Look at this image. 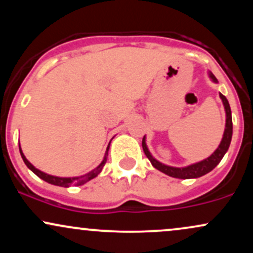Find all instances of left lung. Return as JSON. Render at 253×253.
Wrapping results in <instances>:
<instances>
[{"label": "left lung", "instance_id": "obj_1", "mask_svg": "<svg viewBox=\"0 0 253 253\" xmlns=\"http://www.w3.org/2000/svg\"><path fill=\"white\" fill-rule=\"evenodd\" d=\"M210 76L214 82H216V78L213 74H211V72H210ZM220 97H221L223 106H225V109H226V128H225V133H223L221 143H220L219 147L215 150V152H214L211 157H208L207 159H205V161L190 165V167H187V168L168 167V165L159 163L158 161H156V159L151 156V153L149 152V150H147L146 147V144H145V136H144L143 143H141L143 144V150L145 155H146L147 158H149V161L152 163V165L156 168V169L162 171V172L167 173L168 176L175 177V178L188 179V178H197V177L206 175V173H208L210 171L213 170L214 168L220 163L222 157L225 156L226 152H227L229 144H231L232 132H233V126H232V114H231V108H229V103L227 98L223 96L222 94H220Z\"/></svg>", "mask_w": 253, "mask_h": 253}]
</instances>
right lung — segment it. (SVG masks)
<instances>
[{
	"label": "right lung",
	"mask_w": 253,
	"mask_h": 253,
	"mask_svg": "<svg viewBox=\"0 0 253 253\" xmlns=\"http://www.w3.org/2000/svg\"><path fill=\"white\" fill-rule=\"evenodd\" d=\"M19 149H20V153H21L22 159H24L25 164L27 165L28 169H31L38 177H40V178L43 179L45 182L51 183V184H54V185H59V187H70V185H72V184H74V185H82V184H84V183H86L88 181H90V179L94 178V177H96L98 173L101 172V170H102L104 164H106L107 155H108V153H106V157H104L102 163L98 165L96 169L90 171V172L86 173V175L81 176V177H75V178H63V177H56V176L47 175V173L42 172L40 170L36 169V168H34L33 165H32L30 162L26 159V157L24 156V153H22V151H21V147H19ZM107 152H108V149H107Z\"/></svg>",
	"instance_id": "add662e5"
}]
</instances>
